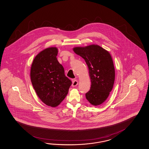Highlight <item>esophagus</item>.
<instances>
[{"label": "esophagus", "mask_w": 149, "mask_h": 149, "mask_svg": "<svg viewBox=\"0 0 149 149\" xmlns=\"http://www.w3.org/2000/svg\"><path fill=\"white\" fill-rule=\"evenodd\" d=\"M78 81L77 79H74L72 81V87H75L76 86L78 85Z\"/></svg>", "instance_id": "34e87169"}]
</instances>
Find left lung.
<instances>
[{"label":"left lung","instance_id":"left-lung-1","mask_svg":"<svg viewBox=\"0 0 149 149\" xmlns=\"http://www.w3.org/2000/svg\"><path fill=\"white\" fill-rule=\"evenodd\" d=\"M73 49L85 60L88 66L91 85L86 93V98L92 105H101L108 98L114 83L112 56L107 50L97 45L76 47Z\"/></svg>","mask_w":149,"mask_h":149}]
</instances>
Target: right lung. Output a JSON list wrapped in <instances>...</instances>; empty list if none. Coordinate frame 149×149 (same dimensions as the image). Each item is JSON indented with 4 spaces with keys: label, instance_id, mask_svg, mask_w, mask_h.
<instances>
[{
    "label": "right lung",
    "instance_id": "add662e5",
    "mask_svg": "<svg viewBox=\"0 0 149 149\" xmlns=\"http://www.w3.org/2000/svg\"><path fill=\"white\" fill-rule=\"evenodd\" d=\"M58 50L49 47L40 52L31 68V79L35 92L42 102L51 107L61 103L72 84L57 60Z\"/></svg>",
    "mask_w": 149,
    "mask_h": 149
}]
</instances>
